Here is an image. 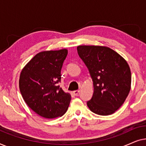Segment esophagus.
Instances as JSON below:
<instances>
[{"label":"esophagus","mask_w":146,"mask_h":146,"mask_svg":"<svg viewBox=\"0 0 146 146\" xmlns=\"http://www.w3.org/2000/svg\"><path fill=\"white\" fill-rule=\"evenodd\" d=\"M79 90H75V91H74L73 92V94H74V95H75V96H77L78 94H79Z\"/></svg>","instance_id":"1"}]
</instances>
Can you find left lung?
I'll list each match as a JSON object with an SVG mask.
<instances>
[{"label":"left lung","mask_w":146,"mask_h":146,"mask_svg":"<svg viewBox=\"0 0 146 146\" xmlns=\"http://www.w3.org/2000/svg\"><path fill=\"white\" fill-rule=\"evenodd\" d=\"M77 51L93 81L94 94L87 106L96 114H112L121 106L130 90L131 75L128 64L106 46H78Z\"/></svg>","instance_id":"8db88e82"}]
</instances>
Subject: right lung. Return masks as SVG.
<instances>
[{
    "instance_id": "1",
    "label": "right lung",
    "mask_w": 146,
    "mask_h": 146,
    "mask_svg": "<svg viewBox=\"0 0 146 146\" xmlns=\"http://www.w3.org/2000/svg\"><path fill=\"white\" fill-rule=\"evenodd\" d=\"M68 50L43 51L35 55L21 71L19 88L24 100L37 114L55 118L66 113L71 96L58 83Z\"/></svg>"
}]
</instances>
